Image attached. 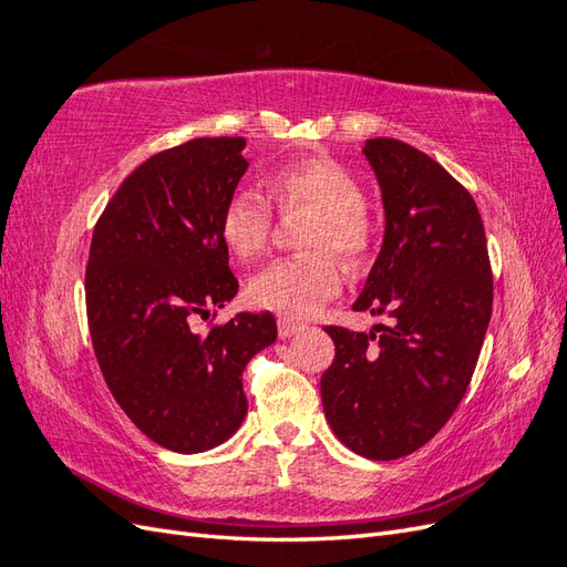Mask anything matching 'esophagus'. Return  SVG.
<instances>
[{"label":"esophagus","instance_id":"1","mask_svg":"<svg viewBox=\"0 0 567 567\" xmlns=\"http://www.w3.org/2000/svg\"><path fill=\"white\" fill-rule=\"evenodd\" d=\"M302 331V326L298 323V321H293V319H286V317H281L279 319V338H293L296 333H300Z\"/></svg>","mask_w":567,"mask_h":567}]
</instances>
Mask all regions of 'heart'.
<instances>
[{
  "instance_id": "1",
  "label": "heart",
  "mask_w": 567,
  "mask_h": 567,
  "mask_svg": "<svg viewBox=\"0 0 567 567\" xmlns=\"http://www.w3.org/2000/svg\"><path fill=\"white\" fill-rule=\"evenodd\" d=\"M279 208H312L317 217L305 236V252L269 262L248 281V298L255 307L286 317H307L331 300L340 288L342 260L357 265L369 252L371 225L364 213V192L346 167L326 156H302L277 165L267 177ZM271 208L267 198L250 186L229 194L219 215V236L238 260H252L269 244Z\"/></svg>"
}]
</instances>
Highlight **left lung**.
<instances>
[{
	"mask_svg": "<svg viewBox=\"0 0 567 567\" xmlns=\"http://www.w3.org/2000/svg\"><path fill=\"white\" fill-rule=\"evenodd\" d=\"M362 151L385 234L352 310L392 321L369 333L326 326L336 359L321 402L348 450L392 461L435 437L466 394L492 317V267L477 205L447 169L388 136Z\"/></svg>",
	"mask_w": 567,
	"mask_h": 567,
	"instance_id": "8db88e82",
	"label": "left lung"
}]
</instances>
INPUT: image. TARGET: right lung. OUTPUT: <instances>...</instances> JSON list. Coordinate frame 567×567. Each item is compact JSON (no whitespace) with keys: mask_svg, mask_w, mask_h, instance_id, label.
<instances>
[{"mask_svg":"<svg viewBox=\"0 0 567 567\" xmlns=\"http://www.w3.org/2000/svg\"><path fill=\"white\" fill-rule=\"evenodd\" d=\"M244 148V136H200L156 153L92 236L84 296L99 369L130 421L169 452H208L238 431L244 369L277 340L269 312L192 329L238 290L219 215L248 169Z\"/></svg>","mask_w":567,"mask_h":567,"instance_id":"add662e5","label":"right lung"}]
</instances>
